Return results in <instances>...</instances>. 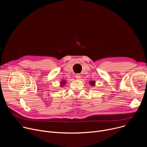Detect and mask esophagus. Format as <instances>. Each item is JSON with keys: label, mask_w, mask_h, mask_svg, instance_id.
<instances>
[{"label": "esophagus", "mask_w": 147, "mask_h": 147, "mask_svg": "<svg viewBox=\"0 0 147 147\" xmlns=\"http://www.w3.org/2000/svg\"><path fill=\"white\" fill-rule=\"evenodd\" d=\"M80 77H81V76H80V74H76V78L79 79Z\"/></svg>", "instance_id": "obj_1"}]
</instances>
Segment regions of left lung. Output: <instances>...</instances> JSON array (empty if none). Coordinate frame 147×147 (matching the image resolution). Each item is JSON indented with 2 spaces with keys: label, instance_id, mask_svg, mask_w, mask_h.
I'll return each mask as SVG.
<instances>
[{
  "label": "left lung",
  "instance_id": "1",
  "mask_svg": "<svg viewBox=\"0 0 147 147\" xmlns=\"http://www.w3.org/2000/svg\"><path fill=\"white\" fill-rule=\"evenodd\" d=\"M91 85H94L95 84V82L91 81Z\"/></svg>",
  "mask_w": 147,
  "mask_h": 147
}]
</instances>
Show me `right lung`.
I'll return each mask as SVG.
<instances>
[{
    "instance_id": "right-lung-1",
    "label": "right lung",
    "mask_w": 147,
    "mask_h": 147,
    "mask_svg": "<svg viewBox=\"0 0 147 147\" xmlns=\"http://www.w3.org/2000/svg\"><path fill=\"white\" fill-rule=\"evenodd\" d=\"M61 83H62V84H65V82H62Z\"/></svg>"
}]
</instances>
